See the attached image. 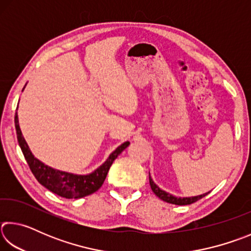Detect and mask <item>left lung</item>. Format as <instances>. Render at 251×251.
<instances>
[{"mask_svg":"<svg viewBox=\"0 0 251 251\" xmlns=\"http://www.w3.org/2000/svg\"><path fill=\"white\" fill-rule=\"evenodd\" d=\"M150 185H151V188L152 192H154L156 196L160 198L161 201L169 202V203H174V205H179V206L190 205V203L199 201V199H201L202 197H205L206 195L209 194V192H208V193H205L202 195H198V196H193V197H176V196H174V195L165 192V190H163V189H160L159 187L155 184L154 180H152V178L151 177V174H150Z\"/></svg>","mask_w":251,"mask_h":251,"instance_id":"obj_1","label":"left lung"}]
</instances>
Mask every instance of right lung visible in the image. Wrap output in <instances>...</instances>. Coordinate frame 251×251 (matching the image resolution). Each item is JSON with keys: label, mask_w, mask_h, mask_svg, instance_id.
Returning <instances> with one entry per match:
<instances>
[{"label": "right lung", "mask_w": 251, "mask_h": 251, "mask_svg": "<svg viewBox=\"0 0 251 251\" xmlns=\"http://www.w3.org/2000/svg\"><path fill=\"white\" fill-rule=\"evenodd\" d=\"M14 122L19 145L21 150H22L23 155L27 161L29 169L32 171L33 175L35 176L37 181L41 185H43L45 188H48L52 193L58 195V196L67 199L82 198L95 193L96 190H99L101 185H103L106 176H107V173L110 166H112L113 161L129 145V142L123 143L94 172L86 174V175H77V174L67 173L52 168L48 166V165H45L44 163H42L40 159H37L33 155L26 141L23 137V134L21 131L19 124L18 113L15 114Z\"/></svg>", "instance_id": "right-lung-1"}]
</instances>
